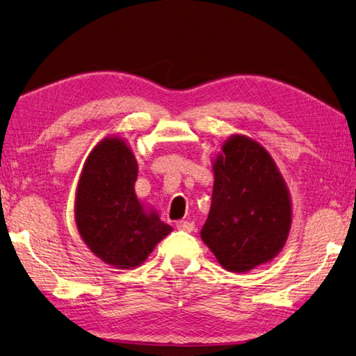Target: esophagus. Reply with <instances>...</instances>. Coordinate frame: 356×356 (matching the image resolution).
Wrapping results in <instances>:
<instances>
[{
    "mask_svg": "<svg viewBox=\"0 0 356 356\" xmlns=\"http://www.w3.org/2000/svg\"><path fill=\"white\" fill-rule=\"evenodd\" d=\"M176 227H177V229H180V231H185V232H191L193 229H195V226H193V222H190V221H184V220L177 221V222H176Z\"/></svg>",
    "mask_w": 356,
    "mask_h": 356,
    "instance_id": "34e87169",
    "label": "esophagus"
}]
</instances>
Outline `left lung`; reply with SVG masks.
Instances as JSON below:
<instances>
[{"label":"left lung","instance_id":"obj_1","mask_svg":"<svg viewBox=\"0 0 356 356\" xmlns=\"http://www.w3.org/2000/svg\"><path fill=\"white\" fill-rule=\"evenodd\" d=\"M212 206L202 242L222 268L245 273L272 261L287 242L292 200L273 156L245 135H231L212 160Z\"/></svg>","mask_w":356,"mask_h":356}]
</instances>
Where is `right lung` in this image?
I'll list each match as a JSON object with an SVG mask.
<instances>
[{"mask_svg": "<svg viewBox=\"0 0 356 356\" xmlns=\"http://www.w3.org/2000/svg\"><path fill=\"white\" fill-rule=\"evenodd\" d=\"M138 163L118 135L89 152L75 191V222L83 242L105 264L131 270L146 261L172 231L135 193Z\"/></svg>", "mask_w": 356, "mask_h": 356, "instance_id": "right-lung-1", "label": "right lung"}]
</instances>
